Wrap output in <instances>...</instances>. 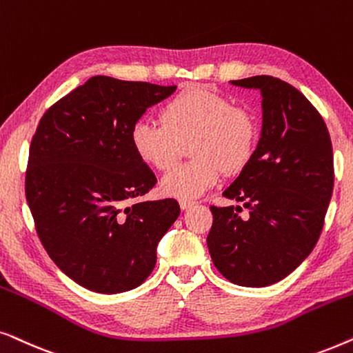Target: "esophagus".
Here are the masks:
<instances>
[{
  "instance_id": "esophagus-1",
  "label": "esophagus",
  "mask_w": 353,
  "mask_h": 353,
  "mask_svg": "<svg viewBox=\"0 0 353 353\" xmlns=\"http://www.w3.org/2000/svg\"><path fill=\"white\" fill-rule=\"evenodd\" d=\"M179 205H181L182 210H189L194 205H196V201H194V200H181Z\"/></svg>"
}]
</instances>
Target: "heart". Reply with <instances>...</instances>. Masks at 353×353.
<instances>
[{"mask_svg": "<svg viewBox=\"0 0 353 353\" xmlns=\"http://www.w3.org/2000/svg\"><path fill=\"white\" fill-rule=\"evenodd\" d=\"M161 121L140 119L130 130V143L140 161L168 169L189 140L194 159L177 164L163 176L161 190L192 200L218 184L223 171L236 174L250 161L256 122L243 108L232 106L218 93L192 88L169 100Z\"/></svg>", "mask_w": 353, "mask_h": 353, "instance_id": "obj_1", "label": "heart"}]
</instances>
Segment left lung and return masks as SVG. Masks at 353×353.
Listing matches in <instances>:
<instances>
[{
  "mask_svg": "<svg viewBox=\"0 0 353 353\" xmlns=\"http://www.w3.org/2000/svg\"><path fill=\"white\" fill-rule=\"evenodd\" d=\"M261 93V134L250 161L225 199L241 206H211L206 237L216 270L243 288H266L289 276L316 245L334 187L332 145L314 106L271 75L231 81Z\"/></svg>",
  "mask_w": 353,
  "mask_h": 353,
  "instance_id": "8db88e82",
  "label": "left lung"
}]
</instances>
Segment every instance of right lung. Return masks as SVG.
I'll use <instances>...</instances> for the list:
<instances>
[{"instance_id": "obj_1", "label": "right lung", "mask_w": 353, "mask_h": 353, "mask_svg": "<svg viewBox=\"0 0 353 353\" xmlns=\"http://www.w3.org/2000/svg\"><path fill=\"white\" fill-rule=\"evenodd\" d=\"M176 92L95 75L56 101L32 139L26 196L56 266L98 294L139 288L181 213L174 199L142 201L157 177L135 154L132 125Z\"/></svg>"}]
</instances>
